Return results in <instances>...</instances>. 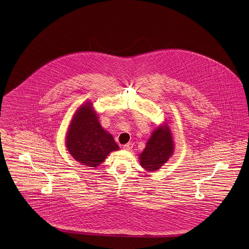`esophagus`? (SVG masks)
<instances>
[{
  "label": "esophagus",
  "mask_w": 249,
  "mask_h": 249,
  "mask_svg": "<svg viewBox=\"0 0 249 249\" xmlns=\"http://www.w3.org/2000/svg\"><path fill=\"white\" fill-rule=\"evenodd\" d=\"M132 147H133V143L132 142H128V143L123 145V148L125 150H130V149H132Z\"/></svg>",
  "instance_id": "1"
}]
</instances>
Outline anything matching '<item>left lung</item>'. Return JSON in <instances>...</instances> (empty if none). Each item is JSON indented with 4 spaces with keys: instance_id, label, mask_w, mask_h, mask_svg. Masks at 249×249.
I'll return each mask as SVG.
<instances>
[{
    "instance_id": "8db88e82",
    "label": "left lung",
    "mask_w": 249,
    "mask_h": 249,
    "mask_svg": "<svg viewBox=\"0 0 249 249\" xmlns=\"http://www.w3.org/2000/svg\"><path fill=\"white\" fill-rule=\"evenodd\" d=\"M173 150L172 133L167 126H160L152 132L142 154L139 155L140 164L146 171H156L169 160Z\"/></svg>"
}]
</instances>
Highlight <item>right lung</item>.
Masks as SVG:
<instances>
[{
    "label": "right lung",
    "mask_w": 249,
    "mask_h": 249,
    "mask_svg": "<svg viewBox=\"0 0 249 249\" xmlns=\"http://www.w3.org/2000/svg\"><path fill=\"white\" fill-rule=\"evenodd\" d=\"M70 154L82 165H100L107 155L119 149L113 136L102 128L90 103L85 104L73 116L66 136Z\"/></svg>",
    "instance_id": "1"
}]
</instances>
